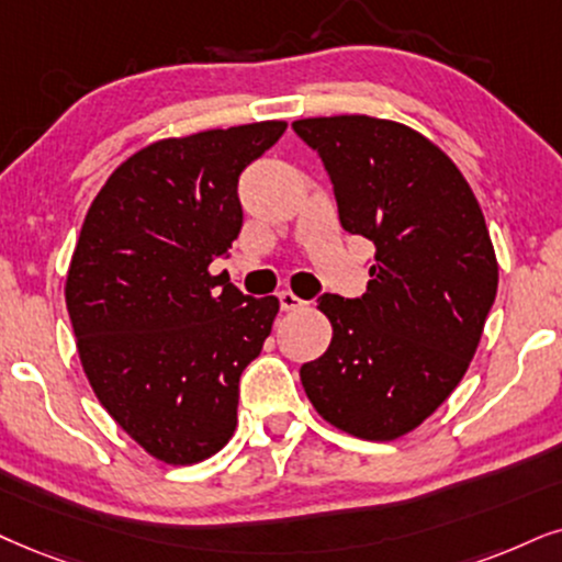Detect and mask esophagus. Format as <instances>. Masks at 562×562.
Returning <instances> with one entry per match:
<instances>
[{
	"label": "esophagus",
	"instance_id": "obj_1",
	"mask_svg": "<svg viewBox=\"0 0 562 562\" xmlns=\"http://www.w3.org/2000/svg\"><path fill=\"white\" fill-rule=\"evenodd\" d=\"M277 297H280V308L282 311H303L305 305H308V303L303 301V297H297L295 293H290V290H282V293L277 295Z\"/></svg>",
	"mask_w": 562,
	"mask_h": 562
}]
</instances>
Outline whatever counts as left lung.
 <instances>
[{
  "label": "left lung",
  "instance_id": "1",
  "mask_svg": "<svg viewBox=\"0 0 562 562\" xmlns=\"http://www.w3.org/2000/svg\"><path fill=\"white\" fill-rule=\"evenodd\" d=\"M329 173L339 223L373 240L360 297L324 293L322 358L301 368L334 428L394 440L430 417L464 379L498 293V261L470 183L409 126L373 116L297 119Z\"/></svg>",
  "mask_w": 562,
  "mask_h": 562
}]
</instances>
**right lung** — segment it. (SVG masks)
<instances>
[{
  "label": "right lung",
  "instance_id": "add662e5",
  "mask_svg": "<svg viewBox=\"0 0 562 562\" xmlns=\"http://www.w3.org/2000/svg\"><path fill=\"white\" fill-rule=\"evenodd\" d=\"M285 122L160 139L92 199L67 274L85 375L150 457L196 464L228 443L238 381L280 311L210 274L244 225L238 176Z\"/></svg>",
  "mask_w": 562,
  "mask_h": 562
}]
</instances>
